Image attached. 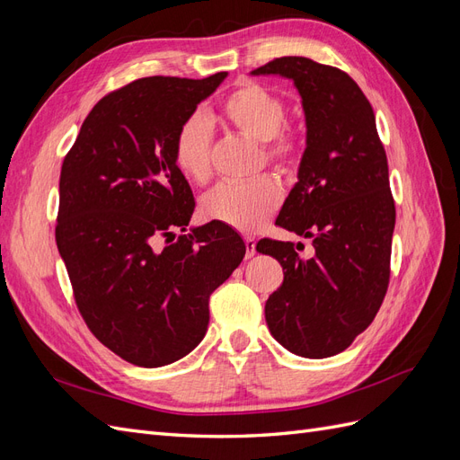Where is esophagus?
Returning a JSON list of instances; mask_svg holds the SVG:
<instances>
[{"instance_id": "1", "label": "esophagus", "mask_w": 460, "mask_h": 460, "mask_svg": "<svg viewBox=\"0 0 460 460\" xmlns=\"http://www.w3.org/2000/svg\"><path fill=\"white\" fill-rule=\"evenodd\" d=\"M243 242H245V259H252L255 255V252H257V249H255L257 243H255L253 238H245Z\"/></svg>"}]
</instances>
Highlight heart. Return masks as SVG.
Returning <instances> with one entry per match:
<instances>
[{
	"label": "heart",
	"instance_id": "b5f03b06",
	"mask_svg": "<svg viewBox=\"0 0 460 460\" xmlns=\"http://www.w3.org/2000/svg\"><path fill=\"white\" fill-rule=\"evenodd\" d=\"M220 113L234 130L261 142L264 163L278 172L289 174L301 155V137L288 127V105L280 93L255 80L240 84L220 105ZM213 128L196 111L178 124L174 134V163L191 182L203 184L211 176ZM282 201V190L272 176H259L245 184H220L203 196L201 217L222 222L238 232H255L267 222Z\"/></svg>",
	"mask_w": 460,
	"mask_h": 460
}]
</instances>
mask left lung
<instances>
[{
	"label": "left lung",
	"mask_w": 460,
	"mask_h": 460,
	"mask_svg": "<svg viewBox=\"0 0 460 460\" xmlns=\"http://www.w3.org/2000/svg\"><path fill=\"white\" fill-rule=\"evenodd\" d=\"M252 75L294 80L303 100L307 147L276 225L314 249L301 257L303 243H257L286 270L264 316L288 351L338 355L370 326L389 284L395 203L374 111L349 75L307 58H278Z\"/></svg>",
	"instance_id": "obj_1"
}]
</instances>
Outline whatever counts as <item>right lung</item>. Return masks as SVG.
Here are the masks:
<instances>
[{"label": "right lung", "instance_id": "add662e5", "mask_svg": "<svg viewBox=\"0 0 460 460\" xmlns=\"http://www.w3.org/2000/svg\"><path fill=\"white\" fill-rule=\"evenodd\" d=\"M226 75L149 76L107 93L61 166L55 242L76 307L93 336L136 367L196 349L208 297L245 255L222 222L176 238L196 201L174 163V134Z\"/></svg>", "mask_w": 460, "mask_h": 460}]
</instances>
